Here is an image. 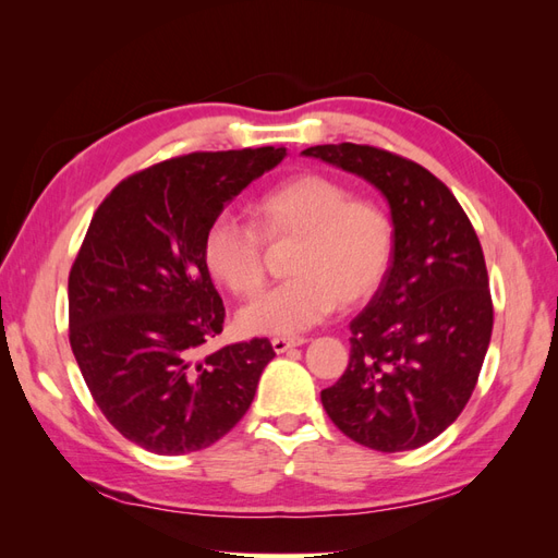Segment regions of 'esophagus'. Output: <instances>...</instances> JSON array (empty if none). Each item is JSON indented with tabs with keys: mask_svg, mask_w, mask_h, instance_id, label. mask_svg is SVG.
I'll return each instance as SVG.
<instances>
[{
	"mask_svg": "<svg viewBox=\"0 0 558 558\" xmlns=\"http://www.w3.org/2000/svg\"><path fill=\"white\" fill-rule=\"evenodd\" d=\"M305 342H307V337H275L272 349L277 353H283V351H289L293 347H302Z\"/></svg>",
	"mask_w": 558,
	"mask_h": 558,
	"instance_id": "esophagus-1",
	"label": "esophagus"
}]
</instances>
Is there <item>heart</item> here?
I'll return each instance as SVG.
<instances>
[{"instance_id":"b5f03b06","label":"heart","mask_w":558,"mask_h":558,"mask_svg":"<svg viewBox=\"0 0 558 558\" xmlns=\"http://www.w3.org/2000/svg\"><path fill=\"white\" fill-rule=\"evenodd\" d=\"M256 228L221 211L202 240L211 277L234 295L256 293L265 281V244L295 240L275 289L238 314L248 335H298L320 324L335 307L356 305L377 291L393 253V223L375 199L353 197L342 181L300 174L256 202Z\"/></svg>"}]
</instances>
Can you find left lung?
<instances>
[{"label": "left lung", "mask_w": 558, "mask_h": 558, "mask_svg": "<svg viewBox=\"0 0 558 558\" xmlns=\"http://www.w3.org/2000/svg\"><path fill=\"white\" fill-rule=\"evenodd\" d=\"M373 183L393 221V258L351 320L344 375L320 391L353 442L408 451L435 440L468 404L492 342L482 244L459 199L426 167L361 144L302 150Z\"/></svg>", "instance_id": "obj_1"}]
</instances>
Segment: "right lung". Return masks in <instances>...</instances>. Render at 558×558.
Instances as JSON below:
<instances>
[{
    "mask_svg": "<svg viewBox=\"0 0 558 558\" xmlns=\"http://www.w3.org/2000/svg\"><path fill=\"white\" fill-rule=\"evenodd\" d=\"M286 158L263 146L191 154L121 181L70 272V344L109 424L160 456L205 449L251 408L269 340L205 353L226 307L202 256L214 218Z\"/></svg>",
    "mask_w": 558,
    "mask_h": 558,
    "instance_id": "add662e5",
    "label": "right lung"
}]
</instances>
